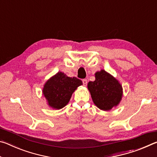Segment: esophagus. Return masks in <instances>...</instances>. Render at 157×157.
Wrapping results in <instances>:
<instances>
[{
	"mask_svg": "<svg viewBox=\"0 0 157 157\" xmlns=\"http://www.w3.org/2000/svg\"><path fill=\"white\" fill-rule=\"evenodd\" d=\"M82 83H83V85L84 86H86L87 84V80L86 79H84L83 80H82Z\"/></svg>",
	"mask_w": 157,
	"mask_h": 157,
	"instance_id": "obj_1",
	"label": "esophagus"
}]
</instances>
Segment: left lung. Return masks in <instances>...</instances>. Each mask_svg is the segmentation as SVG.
Listing matches in <instances>:
<instances>
[{
    "instance_id": "1",
    "label": "left lung",
    "mask_w": 157,
    "mask_h": 157,
    "mask_svg": "<svg viewBox=\"0 0 157 157\" xmlns=\"http://www.w3.org/2000/svg\"><path fill=\"white\" fill-rule=\"evenodd\" d=\"M95 79L88 83V89L94 104L101 110L109 111L122 99L123 88L119 82L104 70L95 73Z\"/></svg>"
}]
</instances>
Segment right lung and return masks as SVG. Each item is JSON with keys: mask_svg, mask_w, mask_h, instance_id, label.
I'll return each mask as SVG.
<instances>
[{"mask_svg": "<svg viewBox=\"0 0 157 157\" xmlns=\"http://www.w3.org/2000/svg\"><path fill=\"white\" fill-rule=\"evenodd\" d=\"M82 84L80 79L58 72L45 83L42 92L50 107L60 109L68 104L73 93Z\"/></svg>", "mask_w": 157, "mask_h": 157, "instance_id": "add662e5", "label": "right lung"}]
</instances>
